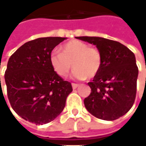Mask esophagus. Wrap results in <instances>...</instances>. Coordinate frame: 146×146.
<instances>
[{
    "mask_svg": "<svg viewBox=\"0 0 146 146\" xmlns=\"http://www.w3.org/2000/svg\"><path fill=\"white\" fill-rule=\"evenodd\" d=\"M72 87H73V89H76L78 87V84H74V83H73L72 84Z\"/></svg>",
    "mask_w": 146,
    "mask_h": 146,
    "instance_id": "esophagus-1",
    "label": "esophagus"
}]
</instances>
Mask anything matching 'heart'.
<instances>
[{
    "instance_id": "1",
    "label": "heart",
    "mask_w": 146,
    "mask_h": 146,
    "mask_svg": "<svg viewBox=\"0 0 146 146\" xmlns=\"http://www.w3.org/2000/svg\"><path fill=\"white\" fill-rule=\"evenodd\" d=\"M61 52L53 51L50 54V63L53 70L62 78L68 75L74 68L73 77L77 79L92 78L100 72L102 55L94 46L79 40H71L61 46Z\"/></svg>"
}]
</instances>
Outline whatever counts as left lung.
<instances>
[{
  "mask_svg": "<svg viewBox=\"0 0 146 146\" xmlns=\"http://www.w3.org/2000/svg\"><path fill=\"white\" fill-rule=\"evenodd\" d=\"M97 46L102 66L92 82L91 94L84 99L87 110L96 118L114 120L125 115L136 95L138 67L135 54L119 42L99 36H77Z\"/></svg>",
  "mask_w": 146,
  "mask_h": 146,
  "instance_id": "8db88e82",
  "label": "left lung"
}]
</instances>
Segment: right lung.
Returning <instances> with one entry per match:
<instances>
[{
  "label": "right lung",
  "instance_id": "right-lung-1",
  "mask_svg": "<svg viewBox=\"0 0 146 146\" xmlns=\"http://www.w3.org/2000/svg\"><path fill=\"white\" fill-rule=\"evenodd\" d=\"M65 37H40L20 46L9 58L5 72L7 96L22 119L36 125L52 121L63 110L73 91L53 70L50 54Z\"/></svg>",
  "mask_w": 146,
  "mask_h": 146
}]
</instances>
